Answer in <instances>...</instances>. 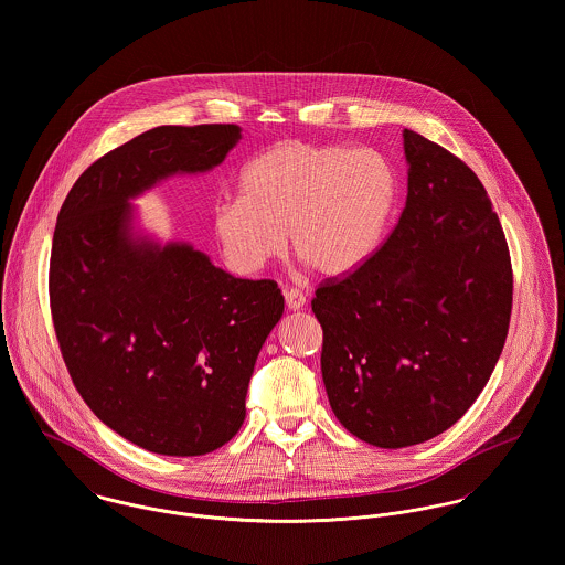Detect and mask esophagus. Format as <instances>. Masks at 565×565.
Returning <instances> with one entry per match:
<instances>
[{"label":"esophagus","instance_id":"1","mask_svg":"<svg viewBox=\"0 0 565 565\" xmlns=\"http://www.w3.org/2000/svg\"><path fill=\"white\" fill-rule=\"evenodd\" d=\"M284 297H286V308H288V310H303V306H306V295H303L299 288H288V290L284 292Z\"/></svg>","mask_w":565,"mask_h":565}]
</instances>
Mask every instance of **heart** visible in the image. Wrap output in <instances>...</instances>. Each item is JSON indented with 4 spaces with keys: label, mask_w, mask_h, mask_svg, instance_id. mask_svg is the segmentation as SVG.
I'll return each instance as SVG.
<instances>
[{
    "label": "heart",
    "mask_w": 565,
    "mask_h": 565,
    "mask_svg": "<svg viewBox=\"0 0 565 565\" xmlns=\"http://www.w3.org/2000/svg\"><path fill=\"white\" fill-rule=\"evenodd\" d=\"M241 196L212 210L214 236L238 273H257L284 249L320 275H347L381 245L396 212L401 182L376 149L277 142L249 160Z\"/></svg>",
    "instance_id": "heart-1"
}]
</instances>
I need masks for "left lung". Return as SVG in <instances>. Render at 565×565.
<instances>
[{
    "instance_id": "1",
    "label": "left lung",
    "mask_w": 565,
    "mask_h": 565,
    "mask_svg": "<svg viewBox=\"0 0 565 565\" xmlns=\"http://www.w3.org/2000/svg\"><path fill=\"white\" fill-rule=\"evenodd\" d=\"M407 201L362 266L316 288L320 371L355 438L403 448L452 427L501 358L513 273L475 171L405 129Z\"/></svg>"
}]
</instances>
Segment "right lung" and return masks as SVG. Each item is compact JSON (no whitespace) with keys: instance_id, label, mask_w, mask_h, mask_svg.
<instances>
[{"instance_id":"1","label":"right lung","mask_w":565,"mask_h":565,"mask_svg":"<svg viewBox=\"0 0 565 565\" xmlns=\"http://www.w3.org/2000/svg\"><path fill=\"white\" fill-rule=\"evenodd\" d=\"M238 140V126L153 127L93 162L58 214L50 303L64 364L93 414L151 452L205 455L238 434L284 313L275 281L131 232V196L218 167Z\"/></svg>"}]
</instances>
